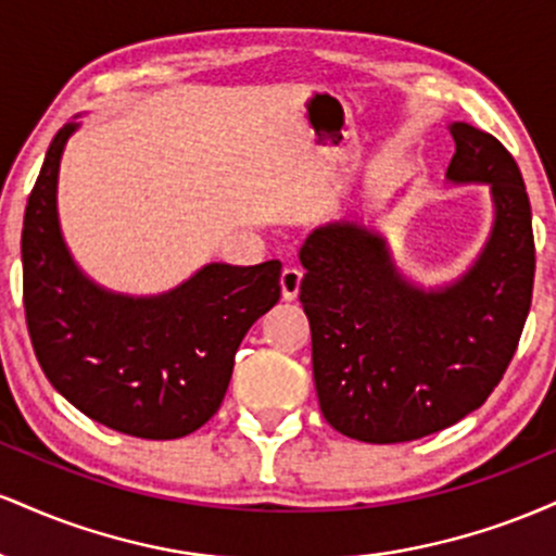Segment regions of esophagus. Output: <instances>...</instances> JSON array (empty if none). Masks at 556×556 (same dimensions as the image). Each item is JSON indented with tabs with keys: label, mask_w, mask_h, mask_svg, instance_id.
<instances>
[{
	"label": "esophagus",
	"mask_w": 556,
	"mask_h": 556,
	"mask_svg": "<svg viewBox=\"0 0 556 556\" xmlns=\"http://www.w3.org/2000/svg\"><path fill=\"white\" fill-rule=\"evenodd\" d=\"M300 282H303V271L295 269V266H287L279 277V287H282V298L285 300H295L300 292Z\"/></svg>",
	"instance_id": "esophagus-1"
}]
</instances>
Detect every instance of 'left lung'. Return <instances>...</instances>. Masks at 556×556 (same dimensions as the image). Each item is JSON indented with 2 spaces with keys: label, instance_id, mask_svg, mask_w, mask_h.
Returning a JSON list of instances; mask_svg holds the SVG:
<instances>
[{
  "label": "left lung",
  "instance_id": "1",
  "mask_svg": "<svg viewBox=\"0 0 556 556\" xmlns=\"http://www.w3.org/2000/svg\"><path fill=\"white\" fill-rule=\"evenodd\" d=\"M450 132L446 180L486 182L494 201L489 242L457 282H407L387 240L358 222L318 227L300 248L318 405L331 429L358 442H413L481 407L531 311L535 245L518 164L473 125Z\"/></svg>",
  "mask_w": 556,
  "mask_h": 556
}]
</instances>
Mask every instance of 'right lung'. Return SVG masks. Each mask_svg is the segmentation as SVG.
<instances>
[{"label": "right lung", "instance_id": "1", "mask_svg": "<svg viewBox=\"0 0 556 556\" xmlns=\"http://www.w3.org/2000/svg\"><path fill=\"white\" fill-rule=\"evenodd\" d=\"M70 123L56 132L23 222V305L52 387L96 424L180 439L219 410L242 337L279 300L282 264H206L154 298L104 290L75 266L56 216Z\"/></svg>", "mask_w": 556, "mask_h": 556}]
</instances>
